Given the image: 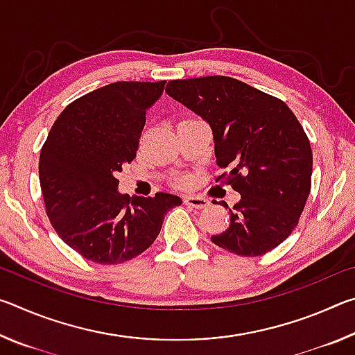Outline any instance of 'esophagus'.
Listing matches in <instances>:
<instances>
[{"mask_svg":"<svg viewBox=\"0 0 355 355\" xmlns=\"http://www.w3.org/2000/svg\"><path fill=\"white\" fill-rule=\"evenodd\" d=\"M183 202H184V205H188L191 208H196V209L205 208V207H208V203H209L205 199V197H199V196H186Z\"/></svg>","mask_w":355,"mask_h":355,"instance_id":"esophagus-1","label":"esophagus"}]
</instances>
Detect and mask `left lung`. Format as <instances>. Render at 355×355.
<instances>
[{
	"instance_id": "left-lung-1",
	"label": "left lung",
	"mask_w": 355,
	"mask_h": 355,
	"mask_svg": "<svg viewBox=\"0 0 355 355\" xmlns=\"http://www.w3.org/2000/svg\"><path fill=\"white\" fill-rule=\"evenodd\" d=\"M166 92L209 125L216 164L230 169L225 180L241 194L233 208L222 202L230 225L211 241L243 257L277 248L297 225L311 186V147L293 111L230 76L173 80Z\"/></svg>"
}]
</instances>
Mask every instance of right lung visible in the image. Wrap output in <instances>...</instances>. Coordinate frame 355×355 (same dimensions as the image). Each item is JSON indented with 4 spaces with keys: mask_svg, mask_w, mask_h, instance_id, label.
<instances>
[{
    "mask_svg": "<svg viewBox=\"0 0 355 355\" xmlns=\"http://www.w3.org/2000/svg\"><path fill=\"white\" fill-rule=\"evenodd\" d=\"M166 81H119L75 100L59 114L42 147L40 188L59 238L87 260L117 264L142 254L159 235L178 196L119 192L116 175L136 158L146 112Z\"/></svg>",
    "mask_w": 355,
    "mask_h": 355,
    "instance_id": "1",
    "label": "right lung"
}]
</instances>
